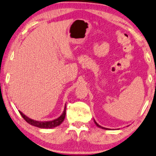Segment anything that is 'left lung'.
<instances>
[{"mask_svg":"<svg viewBox=\"0 0 156 156\" xmlns=\"http://www.w3.org/2000/svg\"><path fill=\"white\" fill-rule=\"evenodd\" d=\"M94 123H95V124H96L97 126L99 127H100V128H102V129H104V130H109V128H106V127H102V126H100V125H99V124H98V123H97V122H96V121L94 120Z\"/></svg>","mask_w":156,"mask_h":156,"instance_id":"8db88e82","label":"left lung"}]
</instances>
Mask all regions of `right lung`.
<instances>
[{
	"instance_id": "obj_1",
	"label": "right lung",
	"mask_w": 156,
	"mask_h": 156,
	"mask_svg": "<svg viewBox=\"0 0 156 156\" xmlns=\"http://www.w3.org/2000/svg\"><path fill=\"white\" fill-rule=\"evenodd\" d=\"M20 114L21 115V116L23 117V118L29 124L33 125V126L39 127V128H44V129H48V128H53V127H57L58 125H61L63 122L64 118H65L66 115V105L64 107V111L62 112V114L58 117V118L55 119L54 120L51 121H37L32 120V119L29 118V117H27L26 115L23 114V112H21V111H19Z\"/></svg>"
}]
</instances>
